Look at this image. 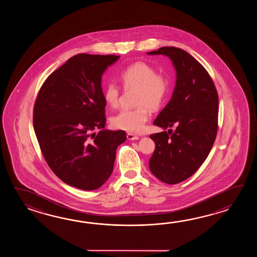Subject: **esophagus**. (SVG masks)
Instances as JSON below:
<instances>
[{"label":"esophagus","mask_w":257,"mask_h":257,"mask_svg":"<svg viewBox=\"0 0 257 257\" xmlns=\"http://www.w3.org/2000/svg\"><path fill=\"white\" fill-rule=\"evenodd\" d=\"M126 138H127V140H128V141H137V140H139V139H140L139 137L136 136V135H134V134H131V133H127Z\"/></svg>","instance_id":"34e87169"}]
</instances>
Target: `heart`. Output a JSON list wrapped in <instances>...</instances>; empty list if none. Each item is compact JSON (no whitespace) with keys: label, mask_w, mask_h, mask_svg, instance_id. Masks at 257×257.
Instances as JSON below:
<instances>
[{"label":"heart","mask_w":257,"mask_h":257,"mask_svg":"<svg viewBox=\"0 0 257 257\" xmlns=\"http://www.w3.org/2000/svg\"><path fill=\"white\" fill-rule=\"evenodd\" d=\"M120 82L125 88H137L136 104L133 109H122L112 117L111 123L121 131L139 133L150 118V110H156L163 104L168 92V82L155 69L145 62H136L121 72ZM104 101L115 108L119 100V88L109 82L104 88Z\"/></svg>","instance_id":"1"}]
</instances>
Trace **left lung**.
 <instances>
[{
  "label": "left lung",
  "instance_id": "8db88e82",
  "mask_svg": "<svg viewBox=\"0 0 257 257\" xmlns=\"http://www.w3.org/2000/svg\"><path fill=\"white\" fill-rule=\"evenodd\" d=\"M147 54L168 57L176 72L171 100L153 121L164 131L150 136L155 151L149 162L153 175L175 185L194 175L213 146L218 131V93L208 71L185 50L163 47ZM172 126H176L175 132L165 131Z\"/></svg>",
  "mask_w": 257,
  "mask_h": 257
}]
</instances>
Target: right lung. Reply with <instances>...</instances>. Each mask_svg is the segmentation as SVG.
I'll return each instance as SVG.
<instances>
[{
  "label": "right lung",
  "instance_id": "1",
  "mask_svg": "<svg viewBox=\"0 0 257 257\" xmlns=\"http://www.w3.org/2000/svg\"><path fill=\"white\" fill-rule=\"evenodd\" d=\"M118 59L72 57L48 77L34 106V130L46 162L60 180L82 190L104 185L113 172L116 148L126 140L124 131L104 128L102 75Z\"/></svg>",
  "mask_w": 257,
  "mask_h": 257
}]
</instances>
